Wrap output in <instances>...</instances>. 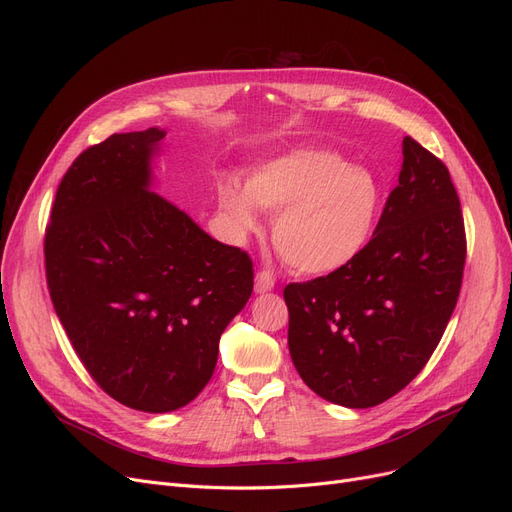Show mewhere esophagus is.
<instances>
[{"label":"esophagus","mask_w":512,"mask_h":512,"mask_svg":"<svg viewBox=\"0 0 512 512\" xmlns=\"http://www.w3.org/2000/svg\"><path fill=\"white\" fill-rule=\"evenodd\" d=\"M276 286V280L270 272H257L255 274V292L257 294H265V292H272Z\"/></svg>","instance_id":"esophagus-1"}]
</instances>
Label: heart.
Returning <instances> with one entry per match:
<instances>
[{"instance_id": "b5f03b06", "label": "heart", "mask_w": 512, "mask_h": 512, "mask_svg": "<svg viewBox=\"0 0 512 512\" xmlns=\"http://www.w3.org/2000/svg\"><path fill=\"white\" fill-rule=\"evenodd\" d=\"M218 201L238 240L259 232V209L276 213L272 238L282 261L305 276H328L367 249L384 186L334 151L297 149L253 168L245 186L224 180Z\"/></svg>"}]
</instances>
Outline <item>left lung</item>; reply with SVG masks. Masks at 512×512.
<instances>
[{"label":"left lung","instance_id":"left-lung-1","mask_svg":"<svg viewBox=\"0 0 512 512\" xmlns=\"http://www.w3.org/2000/svg\"><path fill=\"white\" fill-rule=\"evenodd\" d=\"M461 201L442 161L402 139L398 186L367 249L342 270L288 284V351L303 382L346 409L405 388L436 351L465 267Z\"/></svg>","mask_w":512,"mask_h":512}]
</instances>
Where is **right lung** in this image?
I'll return each instance as SVG.
<instances>
[{"label": "right lung", "mask_w": 512, "mask_h": 512, "mask_svg": "<svg viewBox=\"0 0 512 512\" xmlns=\"http://www.w3.org/2000/svg\"><path fill=\"white\" fill-rule=\"evenodd\" d=\"M164 137L153 126L80 153L45 234L49 294L76 355L143 413L176 411L207 386L253 292L249 255L155 193Z\"/></svg>", "instance_id": "right-lung-1"}]
</instances>
